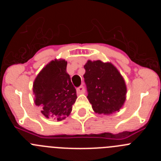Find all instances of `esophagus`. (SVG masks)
<instances>
[{
  "label": "esophagus",
  "mask_w": 161,
  "mask_h": 161,
  "mask_svg": "<svg viewBox=\"0 0 161 161\" xmlns=\"http://www.w3.org/2000/svg\"><path fill=\"white\" fill-rule=\"evenodd\" d=\"M76 92H77L78 93H84L85 92V89L84 86H80V87H78L77 89H76Z\"/></svg>",
  "instance_id": "esophagus-1"
}]
</instances>
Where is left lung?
I'll list each match as a JSON object with an SVG mask.
<instances>
[{
	"label": "left lung",
	"instance_id": "1",
	"mask_svg": "<svg viewBox=\"0 0 161 161\" xmlns=\"http://www.w3.org/2000/svg\"><path fill=\"white\" fill-rule=\"evenodd\" d=\"M84 68L87 97L95 113L119 111L126 100V86L119 70L111 63L101 60H88Z\"/></svg>",
	"mask_w": 161,
	"mask_h": 161
}]
</instances>
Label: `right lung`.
Returning <instances> with one entry per match:
<instances>
[{
  "label": "right lung",
  "mask_w": 161,
  "mask_h": 161,
  "mask_svg": "<svg viewBox=\"0 0 161 161\" xmlns=\"http://www.w3.org/2000/svg\"><path fill=\"white\" fill-rule=\"evenodd\" d=\"M66 68L64 59L51 61L34 81L35 103L42 108L41 112L47 119L54 118L58 121L66 119L77 98Z\"/></svg>",
  "instance_id": "obj_1"
}]
</instances>
